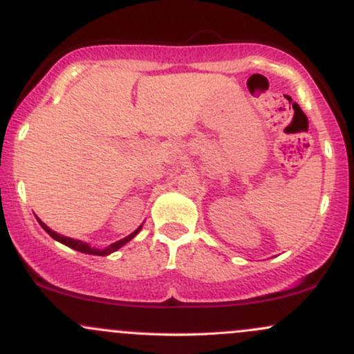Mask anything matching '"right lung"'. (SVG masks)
Segmentation results:
<instances>
[{
  "mask_svg": "<svg viewBox=\"0 0 354 354\" xmlns=\"http://www.w3.org/2000/svg\"><path fill=\"white\" fill-rule=\"evenodd\" d=\"M38 223L39 225H41V228L46 231L48 234H50V236L53 238V239H56V241H59V243H63V245H66V246H70V248H73V250H76V251H80V253H86V254H95V256H108V254H111V253H115V251H118L120 250L121 246H124L126 243L128 241H131L133 238L136 236L138 233H140L141 231V228H143V225L140 226V228H136L135 231H133L131 234H128V236L126 238H123V239H120V241H116V243H111V245L109 246H106L104 248V250H100V248H95V246H89L88 243H83V241H80V239H75V238H68V236H63V234H58L56 233V231H53L51 228H48L46 225H44V223L41 221V219H38Z\"/></svg>",
  "mask_w": 354,
  "mask_h": 354,
  "instance_id": "add662e5",
  "label": "right lung"
}]
</instances>
